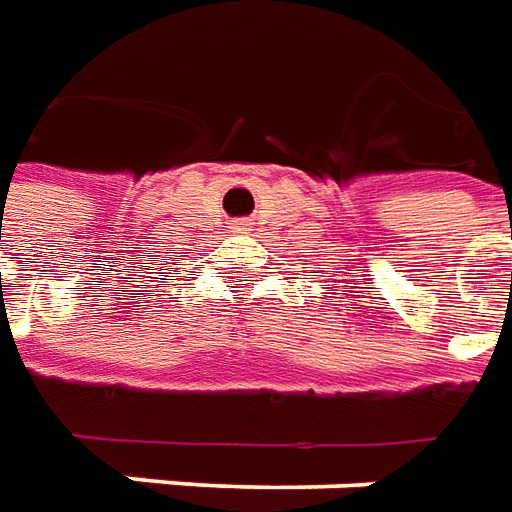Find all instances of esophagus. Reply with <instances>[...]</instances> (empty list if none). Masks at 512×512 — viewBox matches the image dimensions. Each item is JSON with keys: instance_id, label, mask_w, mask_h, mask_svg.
<instances>
[{"instance_id": "1", "label": "esophagus", "mask_w": 512, "mask_h": 512, "mask_svg": "<svg viewBox=\"0 0 512 512\" xmlns=\"http://www.w3.org/2000/svg\"><path fill=\"white\" fill-rule=\"evenodd\" d=\"M234 228H237V231H245V228H248V223H245V220H239V223H234Z\"/></svg>"}]
</instances>
